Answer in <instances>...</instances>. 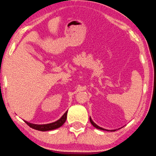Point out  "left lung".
<instances>
[{"mask_svg":"<svg viewBox=\"0 0 156 156\" xmlns=\"http://www.w3.org/2000/svg\"><path fill=\"white\" fill-rule=\"evenodd\" d=\"M90 122H91V124H92V125L94 126L95 128H96V129H100V130H103V131H109V130H107V129H103V128H101V127H100V126H97L96 123H95L92 120V119H91V118H90ZM116 131V130H111V131Z\"/></svg>","mask_w":156,"mask_h":156,"instance_id":"1","label":"left lung"}]
</instances>
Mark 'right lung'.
Masks as SVG:
<instances>
[{
  "label": "right lung",
  "instance_id": "add662e5",
  "mask_svg": "<svg viewBox=\"0 0 156 156\" xmlns=\"http://www.w3.org/2000/svg\"><path fill=\"white\" fill-rule=\"evenodd\" d=\"M67 112H68V111H66L65 113H64V115L59 119V120H57V121L54 122H52V123L38 125V124H34V123H31V122H27V121H25V120H24V121L25 122V123H26L27 125H28L29 126H30V128H32V129H34L38 130V131H51V130L58 129V128H60V126H62L63 125V123L66 122V120Z\"/></svg>",
  "mask_w": 156,
  "mask_h": 156
}]
</instances>
